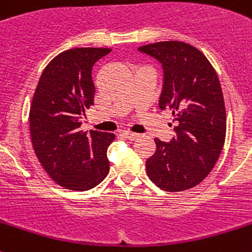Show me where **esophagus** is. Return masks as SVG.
Returning <instances> with one entry per match:
<instances>
[{
    "instance_id": "obj_1",
    "label": "esophagus",
    "mask_w": 252,
    "mask_h": 252,
    "mask_svg": "<svg viewBox=\"0 0 252 252\" xmlns=\"http://www.w3.org/2000/svg\"><path fill=\"white\" fill-rule=\"evenodd\" d=\"M122 136L124 137V138L129 139V141H134V139L138 138L139 134H137V133H130V132H123Z\"/></svg>"
}]
</instances>
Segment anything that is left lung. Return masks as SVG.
I'll return each mask as SVG.
<instances>
[{
    "label": "left lung",
    "instance_id": "obj_1",
    "mask_svg": "<svg viewBox=\"0 0 252 252\" xmlns=\"http://www.w3.org/2000/svg\"><path fill=\"white\" fill-rule=\"evenodd\" d=\"M160 61L164 84L160 110H170L175 137L155 138L156 151L146 161L147 175L158 188L181 192L201 183L223 150L227 114L217 71L201 51L179 41L138 48Z\"/></svg>",
    "mask_w": 252,
    "mask_h": 252
}]
</instances>
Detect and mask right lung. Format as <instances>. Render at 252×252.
<instances>
[{
    "label": "right lung",
    "mask_w": 252,
    "mask_h": 252,
    "mask_svg": "<svg viewBox=\"0 0 252 252\" xmlns=\"http://www.w3.org/2000/svg\"><path fill=\"white\" fill-rule=\"evenodd\" d=\"M110 48H71L42 73L29 111L32 145L41 165L59 186L88 191L106 178L113 133L80 130L82 115L94 105L92 66Z\"/></svg>",
    "instance_id": "1"
}]
</instances>
